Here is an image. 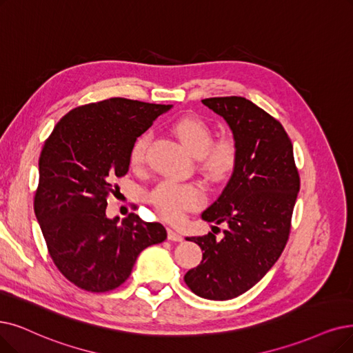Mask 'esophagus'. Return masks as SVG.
<instances>
[{
	"label": "esophagus",
	"mask_w": 353,
	"mask_h": 353,
	"mask_svg": "<svg viewBox=\"0 0 353 353\" xmlns=\"http://www.w3.org/2000/svg\"><path fill=\"white\" fill-rule=\"evenodd\" d=\"M168 239H169V241H172V242H182L181 233L176 232L175 229H172V228L168 229Z\"/></svg>",
	"instance_id": "1"
}]
</instances>
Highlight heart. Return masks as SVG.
<instances>
[{
  "label": "heart",
  "mask_w": 353,
  "mask_h": 353,
  "mask_svg": "<svg viewBox=\"0 0 353 353\" xmlns=\"http://www.w3.org/2000/svg\"><path fill=\"white\" fill-rule=\"evenodd\" d=\"M172 132L182 146L199 159L204 174L210 178L220 179L233 171L237 159V146L233 137L223 136L211 142L213 134H211L208 124L199 117L179 119L174 123ZM148 142V134L139 136L134 140L129 158L133 169H140L143 166ZM149 201L163 219L178 221L188 211L201 205L204 201V194L194 184L165 181L150 192Z\"/></svg>",
  "instance_id": "heart-1"
}]
</instances>
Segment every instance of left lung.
Listing matches in <instances>:
<instances>
[{"instance_id":"8db88e82","label":"left lung","mask_w":353,"mask_h":353,"mask_svg":"<svg viewBox=\"0 0 353 353\" xmlns=\"http://www.w3.org/2000/svg\"><path fill=\"white\" fill-rule=\"evenodd\" d=\"M224 119L233 133L237 159L233 174L201 219L225 223L223 237L208 232L187 237L203 250L201 263L184 279L207 300H230L258 284L283 253L300 191L292 143L278 120L243 97L201 101Z\"/></svg>"}]
</instances>
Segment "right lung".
<instances>
[{"instance_id":"right-lung-1","label":"right lung","mask_w":353,"mask_h":353,"mask_svg":"<svg viewBox=\"0 0 353 353\" xmlns=\"http://www.w3.org/2000/svg\"><path fill=\"white\" fill-rule=\"evenodd\" d=\"M172 105L110 98L70 110L39 159L34 214L50 256L77 287L104 292L132 274L140 252L166 239L161 223L108 219L107 196L130 166L134 140Z\"/></svg>"}]
</instances>
